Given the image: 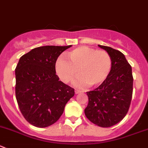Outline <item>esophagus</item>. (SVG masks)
<instances>
[{"instance_id": "esophagus-1", "label": "esophagus", "mask_w": 148, "mask_h": 148, "mask_svg": "<svg viewBox=\"0 0 148 148\" xmlns=\"http://www.w3.org/2000/svg\"><path fill=\"white\" fill-rule=\"evenodd\" d=\"M74 92H75L76 94H78V93H82V90H79L75 89V90H74Z\"/></svg>"}]
</instances>
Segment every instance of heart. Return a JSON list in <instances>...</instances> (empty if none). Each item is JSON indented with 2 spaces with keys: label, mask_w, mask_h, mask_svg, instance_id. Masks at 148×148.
<instances>
[{
  "label": "heart",
  "mask_w": 148,
  "mask_h": 148,
  "mask_svg": "<svg viewBox=\"0 0 148 148\" xmlns=\"http://www.w3.org/2000/svg\"><path fill=\"white\" fill-rule=\"evenodd\" d=\"M69 61L60 57L55 63V71L65 83H69L77 77L75 81L79 87L99 86L107 79L111 71L112 60L105 50H97L89 47H79L66 54Z\"/></svg>",
  "instance_id": "obj_1"
}]
</instances>
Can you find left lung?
Here are the masks:
<instances>
[{"label":"left lung","mask_w":148,"mask_h":148,"mask_svg":"<svg viewBox=\"0 0 148 148\" xmlns=\"http://www.w3.org/2000/svg\"><path fill=\"white\" fill-rule=\"evenodd\" d=\"M112 58V66L104 82L93 90L87 92L88 104L85 114L93 123L108 128L122 121L128 111L133 93L131 65L120 51L99 45Z\"/></svg>","instance_id":"8db88e82"}]
</instances>
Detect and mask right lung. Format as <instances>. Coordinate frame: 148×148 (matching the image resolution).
I'll use <instances>...</instances> for the list:
<instances>
[{"mask_svg": "<svg viewBox=\"0 0 148 148\" xmlns=\"http://www.w3.org/2000/svg\"><path fill=\"white\" fill-rule=\"evenodd\" d=\"M69 46H43L20 58L15 69L16 101L25 119L38 128L58 121L74 89L59 81L55 63Z\"/></svg>", "mask_w": 148, "mask_h": 148, "instance_id": "obj_1", "label": "right lung"}]
</instances>
